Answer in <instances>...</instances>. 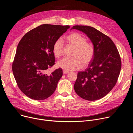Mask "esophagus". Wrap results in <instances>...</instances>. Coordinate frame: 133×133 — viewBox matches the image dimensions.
I'll use <instances>...</instances> for the list:
<instances>
[{"instance_id":"esophagus-1","label":"esophagus","mask_w":133,"mask_h":133,"mask_svg":"<svg viewBox=\"0 0 133 133\" xmlns=\"http://www.w3.org/2000/svg\"><path fill=\"white\" fill-rule=\"evenodd\" d=\"M63 74H68V72H69V71H67V70H63Z\"/></svg>"}]
</instances>
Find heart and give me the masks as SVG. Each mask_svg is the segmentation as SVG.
<instances>
[{"label": "heart", "mask_w": 133, "mask_h": 133, "mask_svg": "<svg viewBox=\"0 0 133 133\" xmlns=\"http://www.w3.org/2000/svg\"><path fill=\"white\" fill-rule=\"evenodd\" d=\"M67 43L73 46L72 57H65L59 61L57 66L67 71L81 69L83 65H88L94 55L93 45L86 42L85 38L78 32H73L66 37ZM53 53L56 58L63 54V44L61 40L56 41L53 46Z\"/></svg>", "instance_id": "b5f03b06"}]
</instances>
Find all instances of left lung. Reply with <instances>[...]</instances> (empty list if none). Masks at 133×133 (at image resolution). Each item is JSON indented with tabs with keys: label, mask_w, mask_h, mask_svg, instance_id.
<instances>
[{
	"label": "left lung",
	"mask_w": 133,
	"mask_h": 133,
	"mask_svg": "<svg viewBox=\"0 0 133 133\" xmlns=\"http://www.w3.org/2000/svg\"><path fill=\"white\" fill-rule=\"evenodd\" d=\"M85 33L94 48L92 61L83 71H79L74 84L75 92L87 101L102 98L115 86L121 69L118 51L109 37L94 27L74 26Z\"/></svg>",
	"instance_id": "1"
}]
</instances>
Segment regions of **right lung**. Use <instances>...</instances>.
<instances>
[{
    "mask_svg": "<svg viewBox=\"0 0 133 133\" xmlns=\"http://www.w3.org/2000/svg\"><path fill=\"white\" fill-rule=\"evenodd\" d=\"M69 26L44 24L26 33L19 43L12 69L18 87L28 97L44 100L54 93L63 75L61 68L47 70L55 62L53 46Z\"/></svg>",
    "mask_w": 133,
    "mask_h": 133,
    "instance_id": "obj_1",
    "label": "right lung"
}]
</instances>
